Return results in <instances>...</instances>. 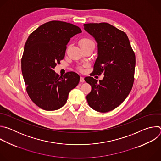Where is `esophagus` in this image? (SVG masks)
Listing matches in <instances>:
<instances>
[{
	"label": "esophagus",
	"instance_id": "esophagus-1",
	"mask_svg": "<svg viewBox=\"0 0 161 161\" xmlns=\"http://www.w3.org/2000/svg\"><path fill=\"white\" fill-rule=\"evenodd\" d=\"M80 82H81V83H83L84 81H85V80H84V78L83 77H82V76H81L80 77Z\"/></svg>",
	"mask_w": 161,
	"mask_h": 161
}]
</instances>
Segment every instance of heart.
<instances>
[{
	"instance_id": "heart-1",
	"label": "heart",
	"mask_w": 161,
	"mask_h": 161,
	"mask_svg": "<svg viewBox=\"0 0 161 161\" xmlns=\"http://www.w3.org/2000/svg\"><path fill=\"white\" fill-rule=\"evenodd\" d=\"M92 44H94V42L92 41L91 39H88V38L82 39L80 41V45L81 48L86 47V46H88V45Z\"/></svg>"
}]
</instances>
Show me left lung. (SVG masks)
<instances>
[{
  "instance_id": "1",
  "label": "left lung",
  "mask_w": 161,
  "mask_h": 161,
  "mask_svg": "<svg viewBox=\"0 0 161 161\" xmlns=\"http://www.w3.org/2000/svg\"><path fill=\"white\" fill-rule=\"evenodd\" d=\"M83 26L97 43L98 55L90 75H105L99 82L91 76L85 78L92 86L86 100L94 110L108 112L120 105L132 88L135 54L127 34L108 23L86 24Z\"/></svg>"
}]
</instances>
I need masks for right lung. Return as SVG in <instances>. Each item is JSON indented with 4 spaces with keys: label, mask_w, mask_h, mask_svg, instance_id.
Segmentation results:
<instances>
[{
    "label": "right lung",
    "mask_w": 161,
    "mask_h": 161,
    "mask_svg": "<svg viewBox=\"0 0 161 161\" xmlns=\"http://www.w3.org/2000/svg\"><path fill=\"white\" fill-rule=\"evenodd\" d=\"M81 32L76 25L54 20L41 25L29 36L21 58V71L29 97L40 108L60 109L79 83L77 73L70 71L60 76L53 69L64 58L70 39Z\"/></svg>",
    "instance_id": "add662e5"
}]
</instances>
